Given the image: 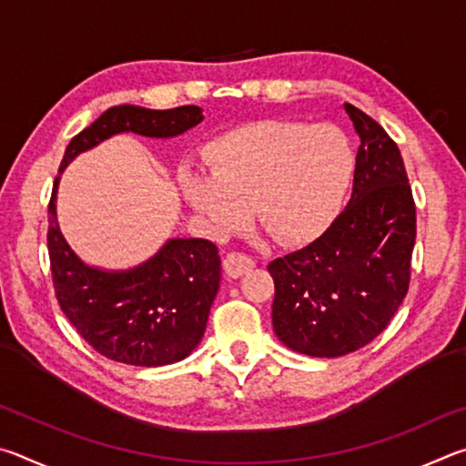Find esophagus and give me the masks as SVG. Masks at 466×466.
Listing matches in <instances>:
<instances>
[{
    "mask_svg": "<svg viewBox=\"0 0 466 466\" xmlns=\"http://www.w3.org/2000/svg\"><path fill=\"white\" fill-rule=\"evenodd\" d=\"M255 258L244 255V252H228L224 258V269L230 278H242L244 273H248L255 267Z\"/></svg>",
    "mask_w": 466,
    "mask_h": 466,
    "instance_id": "34e87169",
    "label": "esophagus"
}]
</instances>
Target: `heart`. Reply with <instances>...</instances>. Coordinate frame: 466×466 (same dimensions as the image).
I'll list each match as a JSON object with an SVG mask.
<instances>
[{
    "label": "heart",
    "mask_w": 466,
    "mask_h": 466,
    "mask_svg": "<svg viewBox=\"0 0 466 466\" xmlns=\"http://www.w3.org/2000/svg\"><path fill=\"white\" fill-rule=\"evenodd\" d=\"M211 172L187 164L180 191L218 232L257 222L281 247H306L335 224L356 156L335 125L263 119L205 146Z\"/></svg>",
    "instance_id": "heart-1"
}]
</instances>
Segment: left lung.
<instances>
[{
  "mask_svg": "<svg viewBox=\"0 0 466 466\" xmlns=\"http://www.w3.org/2000/svg\"><path fill=\"white\" fill-rule=\"evenodd\" d=\"M345 113L360 136L353 193L335 224L269 263L273 330L312 358H339L382 333L411 279L415 201L399 147L372 116Z\"/></svg>",
  "mask_w": 466,
  "mask_h": 466,
  "instance_id": "obj_1",
  "label": "left lung"
}]
</instances>
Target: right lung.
I'll return each instance as SVG.
<instances>
[{
  "label": "right lung",
  "instance_id": "obj_1",
  "mask_svg": "<svg viewBox=\"0 0 466 466\" xmlns=\"http://www.w3.org/2000/svg\"><path fill=\"white\" fill-rule=\"evenodd\" d=\"M203 121L199 106L152 110L121 105L102 113L66 147L49 201L53 288L61 310L100 356L129 366L156 368L185 360L208 327L219 288V255L214 242L172 238L152 258L127 271L86 265L69 248L57 224L61 172L77 154L116 133L175 137Z\"/></svg>",
  "mask_w": 466,
  "mask_h": 466
}]
</instances>
